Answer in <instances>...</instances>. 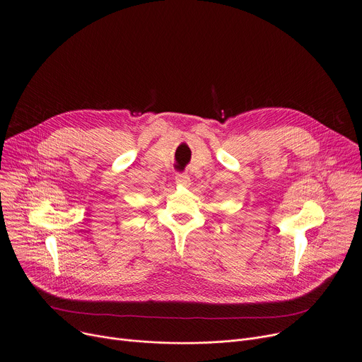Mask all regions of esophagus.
Returning <instances> with one entry per match:
<instances>
[{"label":"esophagus","mask_w":362,"mask_h":362,"mask_svg":"<svg viewBox=\"0 0 362 362\" xmlns=\"http://www.w3.org/2000/svg\"><path fill=\"white\" fill-rule=\"evenodd\" d=\"M176 183L179 186H189L190 185V177L187 175H177L176 176Z\"/></svg>","instance_id":"1"}]
</instances>
